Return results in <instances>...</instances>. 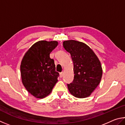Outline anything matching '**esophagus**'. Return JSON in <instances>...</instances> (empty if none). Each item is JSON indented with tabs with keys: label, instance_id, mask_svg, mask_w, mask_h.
<instances>
[{
	"label": "esophagus",
	"instance_id": "esophagus-1",
	"mask_svg": "<svg viewBox=\"0 0 125 125\" xmlns=\"http://www.w3.org/2000/svg\"><path fill=\"white\" fill-rule=\"evenodd\" d=\"M59 76H60V78L62 77V76H63V73H62V72H61V73H59Z\"/></svg>",
	"mask_w": 125,
	"mask_h": 125
}]
</instances>
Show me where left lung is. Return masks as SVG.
Returning a JSON list of instances; mask_svg holds the SVG:
<instances>
[{"label": "left lung", "mask_w": 125, "mask_h": 125, "mask_svg": "<svg viewBox=\"0 0 125 125\" xmlns=\"http://www.w3.org/2000/svg\"><path fill=\"white\" fill-rule=\"evenodd\" d=\"M63 47L70 53L73 63L74 79L67 84L70 93L78 98L89 97L102 79L103 70L99 59L93 50L83 42L65 41Z\"/></svg>", "instance_id": "left-lung-1"}]
</instances>
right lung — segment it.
<instances>
[{
    "instance_id": "add662e5",
    "label": "right lung",
    "mask_w": 125,
    "mask_h": 125,
    "mask_svg": "<svg viewBox=\"0 0 125 125\" xmlns=\"http://www.w3.org/2000/svg\"><path fill=\"white\" fill-rule=\"evenodd\" d=\"M58 44L57 41H40L27 50L20 65L22 82L34 97L43 98L51 93L59 73L50 54Z\"/></svg>"
}]
</instances>
